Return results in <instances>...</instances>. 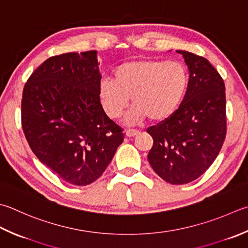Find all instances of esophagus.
Here are the masks:
<instances>
[{"label":"esophagus","instance_id":"1","mask_svg":"<svg viewBox=\"0 0 248 248\" xmlns=\"http://www.w3.org/2000/svg\"><path fill=\"white\" fill-rule=\"evenodd\" d=\"M140 133L139 130H135V129H127L125 130V135L129 138H132L135 137V135H138Z\"/></svg>","mask_w":248,"mask_h":248}]
</instances>
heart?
<instances>
[{"mask_svg": "<svg viewBox=\"0 0 248 248\" xmlns=\"http://www.w3.org/2000/svg\"><path fill=\"white\" fill-rule=\"evenodd\" d=\"M188 84V71L181 62L132 60L115 70L114 79L100 81L99 96L105 114L111 119L120 117L131 96L133 108L127 116L129 124L147 117L159 123L169 119L178 109Z\"/></svg>", "mask_w": 248, "mask_h": 248, "instance_id": "heart-1", "label": "heart"}]
</instances>
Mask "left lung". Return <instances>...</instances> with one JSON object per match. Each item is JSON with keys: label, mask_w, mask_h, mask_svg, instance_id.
<instances>
[{"label": "left lung", "mask_w": 248, "mask_h": 248, "mask_svg": "<svg viewBox=\"0 0 248 248\" xmlns=\"http://www.w3.org/2000/svg\"><path fill=\"white\" fill-rule=\"evenodd\" d=\"M189 84L181 106L169 119L150 127L154 145L148 161L172 185L200 177L219 154L227 133L224 79L207 59L185 50Z\"/></svg>", "instance_id": "8db88e82"}]
</instances>
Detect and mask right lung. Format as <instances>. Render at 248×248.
<instances>
[{
  "mask_svg": "<svg viewBox=\"0 0 248 248\" xmlns=\"http://www.w3.org/2000/svg\"><path fill=\"white\" fill-rule=\"evenodd\" d=\"M96 50L48 58L24 85L23 133L34 155L63 181L86 186L96 181L124 140L99 96Z\"/></svg>",
  "mask_w": 248,
  "mask_h": 248,
  "instance_id": "1",
  "label": "right lung"
}]
</instances>
